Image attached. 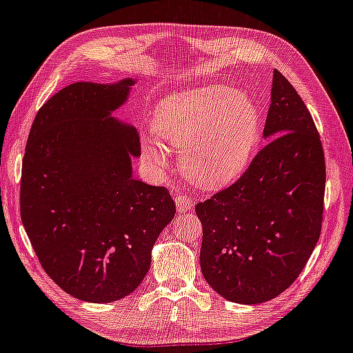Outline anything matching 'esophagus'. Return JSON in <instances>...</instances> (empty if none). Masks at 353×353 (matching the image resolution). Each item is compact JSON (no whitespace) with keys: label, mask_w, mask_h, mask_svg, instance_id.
Returning a JSON list of instances; mask_svg holds the SVG:
<instances>
[{"label":"esophagus","mask_w":353,"mask_h":353,"mask_svg":"<svg viewBox=\"0 0 353 353\" xmlns=\"http://www.w3.org/2000/svg\"><path fill=\"white\" fill-rule=\"evenodd\" d=\"M192 205H194V202H192L189 195H176V207L179 212H187V210L192 208Z\"/></svg>","instance_id":"obj_1"}]
</instances>
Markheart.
Instances as JSON below:
<instances>
[{
	"instance_id": "b5f03b06",
	"label": "heart",
	"mask_w": 353,
	"mask_h": 353,
	"mask_svg": "<svg viewBox=\"0 0 353 353\" xmlns=\"http://www.w3.org/2000/svg\"><path fill=\"white\" fill-rule=\"evenodd\" d=\"M153 130L164 143L179 150L184 176L203 189L225 187L246 171L261 138V114L246 92L205 86L177 92L158 105ZM156 163L164 156L146 141Z\"/></svg>"
}]
</instances>
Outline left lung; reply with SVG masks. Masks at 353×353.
<instances>
[{
	"label": "left lung",
	"instance_id": "obj_1",
	"mask_svg": "<svg viewBox=\"0 0 353 353\" xmlns=\"http://www.w3.org/2000/svg\"><path fill=\"white\" fill-rule=\"evenodd\" d=\"M270 101L269 143L233 185L195 207L205 280L239 305L269 301L295 282L323 225L325 163L313 117L276 70Z\"/></svg>",
	"mask_w": 353,
	"mask_h": 353
}]
</instances>
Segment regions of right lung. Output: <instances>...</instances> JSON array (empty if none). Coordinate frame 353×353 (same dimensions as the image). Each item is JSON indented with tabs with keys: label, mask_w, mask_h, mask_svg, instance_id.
Returning a JSON list of instances; mask_svg holds the SVG:
<instances>
[{
	"label": "right lung",
	"mask_w": 353,
	"mask_h": 353,
	"mask_svg": "<svg viewBox=\"0 0 353 353\" xmlns=\"http://www.w3.org/2000/svg\"><path fill=\"white\" fill-rule=\"evenodd\" d=\"M135 79L73 83L40 107L21 177V218L39 262L68 295L89 303L128 296L176 213L166 187L138 181L140 137L112 117Z\"/></svg>",
	"instance_id": "obj_1"
}]
</instances>
